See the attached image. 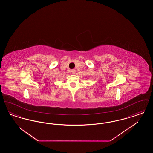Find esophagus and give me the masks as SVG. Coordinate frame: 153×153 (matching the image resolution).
I'll list each match as a JSON object with an SVG mask.
<instances>
[{
  "instance_id": "obj_1",
  "label": "esophagus",
  "mask_w": 153,
  "mask_h": 153,
  "mask_svg": "<svg viewBox=\"0 0 153 153\" xmlns=\"http://www.w3.org/2000/svg\"><path fill=\"white\" fill-rule=\"evenodd\" d=\"M71 72H72V73L73 74H74L75 73H76V69H72V70L71 71Z\"/></svg>"
}]
</instances>
